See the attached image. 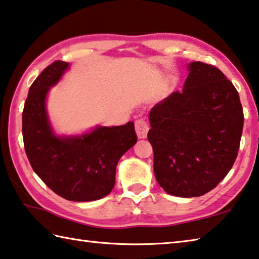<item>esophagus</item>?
Here are the masks:
<instances>
[{
  "label": "esophagus",
  "instance_id": "1",
  "mask_svg": "<svg viewBox=\"0 0 259 259\" xmlns=\"http://www.w3.org/2000/svg\"><path fill=\"white\" fill-rule=\"evenodd\" d=\"M135 128H136V133H137V136L139 139H144L147 136V133L149 130L148 123L143 119H139L135 122Z\"/></svg>",
  "mask_w": 259,
  "mask_h": 259
}]
</instances>
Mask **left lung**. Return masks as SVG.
Here are the masks:
<instances>
[{"instance_id":"8db88e82","label":"left lung","mask_w":259,"mask_h":259,"mask_svg":"<svg viewBox=\"0 0 259 259\" xmlns=\"http://www.w3.org/2000/svg\"><path fill=\"white\" fill-rule=\"evenodd\" d=\"M188 70L182 91L150 110L147 135L158 185L185 198L203 196L223 180L238 156L243 128L239 94L224 73L199 61Z\"/></svg>"}]
</instances>
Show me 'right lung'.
Here are the masks:
<instances>
[{"instance_id": "add662e5", "label": "right lung", "mask_w": 259, "mask_h": 259, "mask_svg": "<svg viewBox=\"0 0 259 259\" xmlns=\"http://www.w3.org/2000/svg\"><path fill=\"white\" fill-rule=\"evenodd\" d=\"M68 68L69 63L55 61L32 82L22 112L23 145L32 170L56 195L72 201L97 200L113 189L116 164L137 143V135L134 122H128L77 137L55 136L46 95Z\"/></svg>"}]
</instances>
